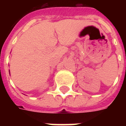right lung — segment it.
<instances>
[{
  "label": "right lung",
  "mask_w": 126,
  "mask_h": 126,
  "mask_svg": "<svg viewBox=\"0 0 126 126\" xmlns=\"http://www.w3.org/2000/svg\"><path fill=\"white\" fill-rule=\"evenodd\" d=\"M9 73H10V71H9Z\"/></svg>",
  "instance_id": "1"
}]
</instances>
